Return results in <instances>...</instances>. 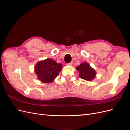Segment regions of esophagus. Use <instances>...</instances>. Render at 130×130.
I'll return each instance as SVG.
<instances>
[{"label": "esophagus", "mask_w": 130, "mask_h": 130, "mask_svg": "<svg viewBox=\"0 0 130 130\" xmlns=\"http://www.w3.org/2000/svg\"><path fill=\"white\" fill-rule=\"evenodd\" d=\"M72 62H70V63H67V65H68V66H72Z\"/></svg>", "instance_id": "1"}]
</instances>
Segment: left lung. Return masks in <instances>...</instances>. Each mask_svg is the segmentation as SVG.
<instances>
[{
  "mask_svg": "<svg viewBox=\"0 0 130 130\" xmlns=\"http://www.w3.org/2000/svg\"><path fill=\"white\" fill-rule=\"evenodd\" d=\"M76 69L78 71L79 76L86 81H92L96 76V71L87 62L82 63Z\"/></svg>",
  "mask_w": 130,
  "mask_h": 130,
  "instance_id": "left-lung-1",
  "label": "left lung"
}]
</instances>
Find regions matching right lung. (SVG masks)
I'll return each instance as SVG.
<instances>
[{"label": "right lung", "instance_id": "add662e5", "mask_svg": "<svg viewBox=\"0 0 130 130\" xmlns=\"http://www.w3.org/2000/svg\"><path fill=\"white\" fill-rule=\"evenodd\" d=\"M63 66L53 59L47 58L38 62L35 66V73L38 79L45 84L54 81L60 73Z\"/></svg>", "mask_w": 130, "mask_h": 130}]
</instances>
